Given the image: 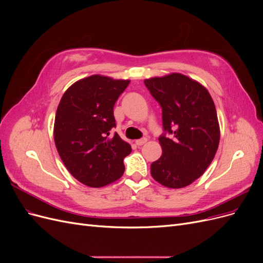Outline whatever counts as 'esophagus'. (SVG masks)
Listing matches in <instances>:
<instances>
[{
	"instance_id": "obj_1",
	"label": "esophagus",
	"mask_w": 263,
	"mask_h": 263,
	"mask_svg": "<svg viewBox=\"0 0 263 263\" xmlns=\"http://www.w3.org/2000/svg\"><path fill=\"white\" fill-rule=\"evenodd\" d=\"M146 142H147V138H141V139L136 140V145L137 146H142V145H145Z\"/></svg>"
}]
</instances>
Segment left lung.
<instances>
[{"label":"left lung","instance_id":"obj_1","mask_svg":"<svg viewBox=\"0 0 263 263\" xmlns=\"http://www.w3.org/2000/svg\"><path fill=\"white\" fill-rule=\"evenodd\" d=\"M145 85L162 108L165 132L159 137L162 156L151 163V176L166 187L187 186L208 169L218 148L213 99L201 83L181 73L146 79Z\"/></svg>","mask_w":263,"mask_h":263}]
</instances>
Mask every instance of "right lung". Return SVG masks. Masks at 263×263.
<instances>
[{
	"mask_svg": "<svg viewBox=\"0 0 263 263\" xmlns=\"http://www.w3.org/2000/svg\"><path fill=\"white\" fill-rule=\"evenodd\" d=\"M129 80L94 74L77 81L62 95L54 117L55 148L68 171L86 186L102 187L123 176L132 153L118 134L113 108Z\"/></svg>",
	"mask_w": 263,
	"mask_h": 263,
	"instance_id": "1",
	"label": "right lung"
}]
</instances>
